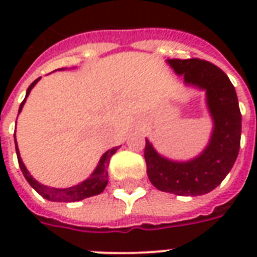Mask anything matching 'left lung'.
I'll list each match as a JSON object with an SVG mask.
<instances>
[{"instance_id": "8db88e82", "label": "left lung", "mask_w": 257, "mask_h": 257, "mask_svg": "<svg viewBox=\"0 0 257 257\" xmlns=\"http://www.w3.org/2000/svg\"><path fill=\"white\" fill-rule=\"evenodd\" d=\"M189 88L205 92V105L212 120L208 144L191 160H172L145 139L144 157L149 181L159 191L177 196H201L213 191L235 164L240 149L241 113L235 86L223 70L211 62L167 60Z\"/></svg>"}]
</instances>
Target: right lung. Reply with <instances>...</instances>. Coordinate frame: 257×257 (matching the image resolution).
Listing matches in <instances>:
<instances>
[{
	"instance_id": "right-lung-1",
	"label": "right lung",
	"mask_w": 257,
	"mask_h": 257,
	"mask_svg": "<svg viewBox=\"0 0 257 257\" xmlns=\"http://www.w3.org/2000/svg\"><path fill=\"white\" fill-rule=\"evenodd\" d=\"M57 70H64L62 69H57ZM41 78V77H40ZM40 78H37L36 81H33L30 84V86L26 90L25 98L20 105V109H18V114L21 113L22 108H24V105L26 102V98L29 96V93L32 92V89L34 88V85L40 81ZM17 122V121H16ZM16 136V135H14ZM16 143V153H17V159H18V165H20V168L22 171V175L25 176L26 181L30 184V187L33 188L34 191L40 193V195L44 197V199L49 200V201H57V203H72V201H80V200H84L86 197H90V196H96L100 195L101 192L104 191L105 187H106V184H108V164L109 160H110V157L116 153V151L118 149V147H114V148L109 149L106 152L101 156L100 161H98V164L94 168V171L90 173L89 177H86L84 181L81 183L76 184L73 187L69 188H52L48 187V185H44L40 181L34 179L33 176L30 175L29 171L26 169L25 164H24V161L21 159V155H20V149H18L17 145V140H14Z\"/></svg>"
}]
</instances>
